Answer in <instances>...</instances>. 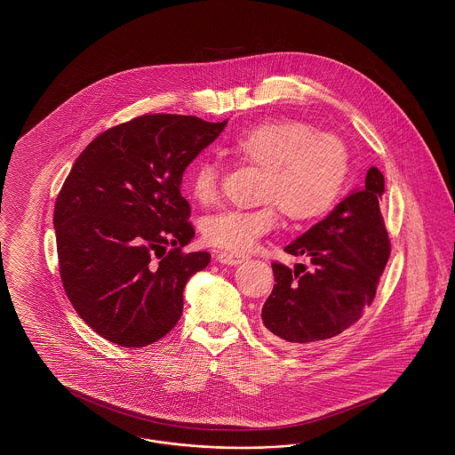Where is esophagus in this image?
<instances>
[{
  "label": "esophagus",
  "mask_w": 455,
  "mask_h": 455,
  "mask_svg": "<svg viewBox=\"0 0 455 455\" xmlns=\"http://www.w3.org/2000/svg\"><path fill=\"white\" fill-rule=\"evenodd\" d=\"M248 257L245 255H238V253H230V251H220L217 255V260L223 263V265H240V263L245 262Z\"/></svg>",
  "instance_id": "1"
}]
</instances>
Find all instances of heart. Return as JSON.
Returning a JSON list of instances; mask_svg holds the SVG:
<instances>
[{
    "label": "heart",
    "mask_w": 455,
    "mask_h": 455,
    "mask_svg": "<svg viewBox=\"0 0 455 455\" xmlns=\"http://www.w3.org/2000/svg\"><path fill=\"white\" fill-rule=\"evenodd\" d=\"M227 150L248 165L263 170L259 200L251 210H225L208 217L204 234L208 243L235 253L248 251L272 232L278 210L291 221L323 215L344 192L350 155L340 138L317 133L295 120L253 124L228 143ZM188 190L202 205L219 196V168L200 160L188 175Z\"/></svg>",
    "instance_id": "b5f03b06"
}]
</instances>
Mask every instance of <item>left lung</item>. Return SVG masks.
<instances>
[{
  "label": "left lung",
  "instance_id": "8db88e82",
  "mask_svg": "<svg viewBox=\"0 0 455 455\" xmlns=\"http://www.w3.org/2000/svg\"><path fill=\"white\" fill-rule=\"evenodd\" d=\"M384 175L372 166L365 185L348 193L322 221L285 247L305 255L295 270L272 263L275 285L263 303L268 335L285 348L327 340L354 325L371 305L390 255L380 213Z\"/></svg>",
  "mask_w": 455,
  "mask_h": 455
}]
</instances>
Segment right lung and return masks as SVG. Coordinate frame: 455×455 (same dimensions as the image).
I'll return each mask as SVG.
<instances>
[{
  "mask_svg": "<svg viewBox=\"0 0 455 455\" xmlns=\"http://www.w3.org/2000/svg\"><path fill=\"white\" fill-rule=\"evenodd\" d=\"M225 126L143 115L95 138L65 180L53 213L61 282L84 323L113 344L165 337L187 282L210 262L208 251H181L195 230L180 187Z\"/></svg>",
  "mask_w": 455,
  "mask_h": 455,
  "instance_id": "1",
  "label": "right lung"
}]
</instances>
